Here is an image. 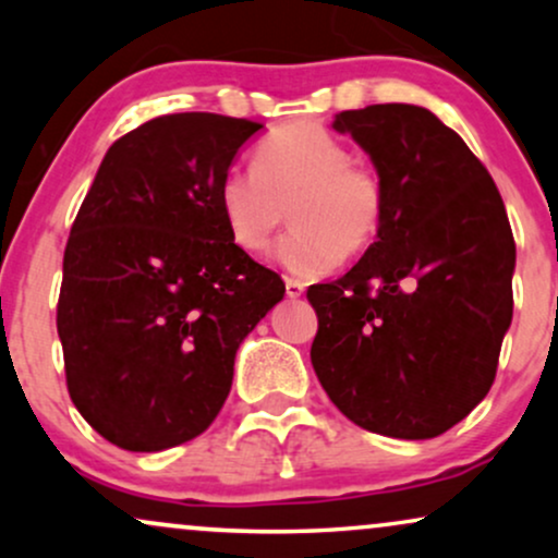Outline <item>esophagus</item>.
<instances>
[{
    "mask_svg": "<svg viewBox=\"0 0 558 558\" xmlns=\"http://www.w3.org/2000/svg\"><path fill=\"white\" fill-rule=\"evenodd\" d=\"M286 293H288V299L304 296V283H301V280L288 278V280H286Z\"/></svg>",
    "mask_w": 558,
    "mask_h": 558,
    "instance_id": "obj_1",
    "label": "esophagus"
}]
</instances>
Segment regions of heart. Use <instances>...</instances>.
<instances>
[{
  "instance_id": "1",
  "label": "heart",
  "mask_w": 558,
  "mask_h": 558,
  "mask_svg": "<svg viewBox=\"0 0 558 558\" xmlns=\"http://www.w3.org/2000/svg\"><path fill=\"white\" fill-rule=\"evenodd\" d=\"M230 239L265 254L288 209L296 226L280 241L278 262L315 278L375 241L386 217V185L351 149L317 123H293L267 136L257 168H230L217 191Z\"/></svg>"
}]
</instances>
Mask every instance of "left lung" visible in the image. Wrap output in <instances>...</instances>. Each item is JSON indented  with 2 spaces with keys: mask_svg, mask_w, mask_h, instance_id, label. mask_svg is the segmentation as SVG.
<instances>
[{
  "mask_svg": "<svg viewBox=\"0 0 558 558\" xmlns=\"http://www.w3.org/2000/svg\"><path fill=\"white\" fill-rule=\"evenodd\" d=\"M332 128L373 159L386 217L343 278L306 291L312 367L354 425L435 438L488 396L511 325L517 246L504 198L425 107L369 105Z\"/></svg>",
  "mask_w": 558,
  "mask_h": 558,
  "instance_id": "left-lung-1",
  "label": "left lung"
}]
</instances>
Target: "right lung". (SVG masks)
Here are the masks:
<instances>
[{"label": "right lung", "instance_id": "right-lung-1", "mask_svg": "<svg viewBox=\"0 0 558 558\" xmlns=\"http://www.w3.org/2000/svg\"><path fill=\"white\" fill-rule=\"evenodd\" d=\"M259 123L162 114L101 159L70 228L57 332L70 399L101 438L165 451L213 425L235 351L283 299L222 220V175Z\"/></svg>", "mask_w": 558, "mask_h": 558}]
</instances>
